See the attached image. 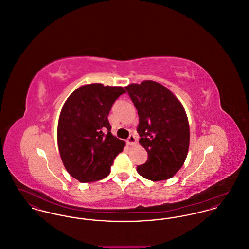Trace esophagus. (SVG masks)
<instances>
[{
    "mask_svg": "<svg viewBox=\"0 0 249 249\" xmlns=\"http://www.w3.org/2000/svg\"><path fill=\"white\" fill-rule=\"evenodd\" d=\"M127 143L129 145H133V144L136 143V138H135V136L133 134H130V136H129V138L127 139Z\"/></svg>",
    "mask_w": 249,
    "mask_h": 249,
    "instance_id": "esophagus-1",
    "label": "esophagus"
}]
</instances>
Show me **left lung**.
Returning <instances> with one entry per match:
<instances>
[{
	"mask_svg": "<svg viewBox=\"0 0 249 249\" xmlns=\"http://www.w3.org/2000/svg\"><path fill=\"white\" fill-rule=\"evenodd\" d=\"M138 111L139 142L146 150L138 174L151 181L173 178L183 166L190 146V125L178 98L152 80L125 87Z\"/></svg>",
	"mask_w": 249,
	"mask_h": 249,
	"instance_id": "8db88e82",
	"label": "left lung"
}]
</instances>
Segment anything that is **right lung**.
Here are the masks:
<instances>
[{"mask_svg":"<svg viewBox=\"0 0 249 249\" xmlns=\"http://www.w3.org/2000/svg\"><path fill=\"white\" fill-rule=\"evenodd\" d=\"M122 87L103 84L76 89L64 103L58 123V146L63 165L82 183L107 178L125 142L111 133L108 115Z\"/></svg>","mask_w":249,"mask_h":249,"instance_id":"1","label":"right lung"}]
</instances>
